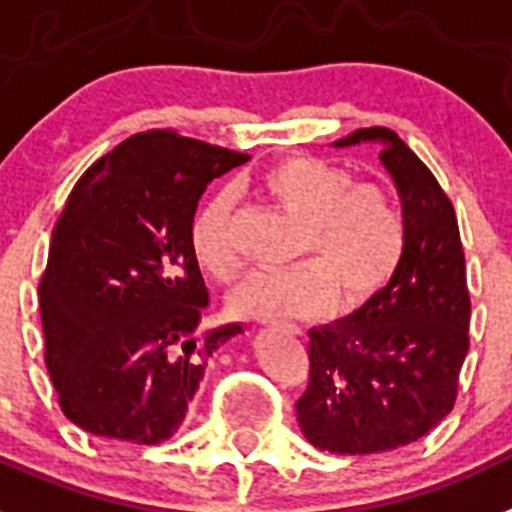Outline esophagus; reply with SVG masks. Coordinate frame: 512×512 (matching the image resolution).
I'll use <instances>...</instances> for the list:
<instances>
[{"instance_id":"obj_1","label":"esophagus","mask_w":512,"mask_h":512,"mask_svg":"<svg viewBox=\"0 0 512 512\" xmlns=\"http://www.w3.org/2000/svg\"><path fill=\"white\" fill-rule=\"evenodd\" d=\"M266 324H277V322H266ZM293 332H298V329H293Z\"/></svg>"}]
</instances>
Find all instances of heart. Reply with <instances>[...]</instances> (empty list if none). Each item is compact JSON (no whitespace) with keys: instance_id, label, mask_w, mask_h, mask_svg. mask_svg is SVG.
<instances>
[{"instance_id":"heart-1","label":"heart","mask_w":512,"mask_h":512,"mask_svg":"<svg viewBox=\"0 0 512 512\" xmlns=\"http://www.w3.org/2000/svg\"><path fill=\"white\" fill-rule=\"evenodd\" d=\"M266 204L301 225L295 256L308 259L282 272H256L230 295L232 311L248 319L319 314L332 303L350 308L382 290L398 269L405 222L390 188L356 183L345 167L314 156H290L256 183ZM190 248L217 282L240 274L235 243V198L219 190L196 211Z\"/></svg>"}]
</instances>
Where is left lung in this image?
Masks as SVG:
<instances>
[{
	"label": "left lung",
	"mask_w": 512,
	"mask_h": 512,
	"mask_svg": "<svg viewBox=\"0 0 512 512\" xmlns=\"http://www.w3.org/2000/svg\"><path fill=\"white\" fill-rule=\"evenodd\" d=\"M358 143L382 149L403 201L405 246L379 293L308 332L298 424L311 445L337 455L411 445L453 411L471 319L458 219L437 177L390 128H361L335 146Z\"/></svg>",
	"instance_id": "obj_1"
}]
</instances>
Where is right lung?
Wrapping results in <instances>:
<instances>
[{
	"label": "right lung",
	"instance_id": "add662e5",
	"mask_svg": "<svg viewBox=\"0 0 512 512\" xmlns=\"http://www.w3.org/2000/svg\"><path fill=\"white\" fill-rule=\"evenodd\" d=\"M248 154L151 130L91 164L52 232L38 285L46 369L83 432L156 445L177 432L211 353L243 324L206 329L190 248L198 198Z\"/></svg>",
	"mask_w": 512,
	"mask_h": 512
}]
</instances>
